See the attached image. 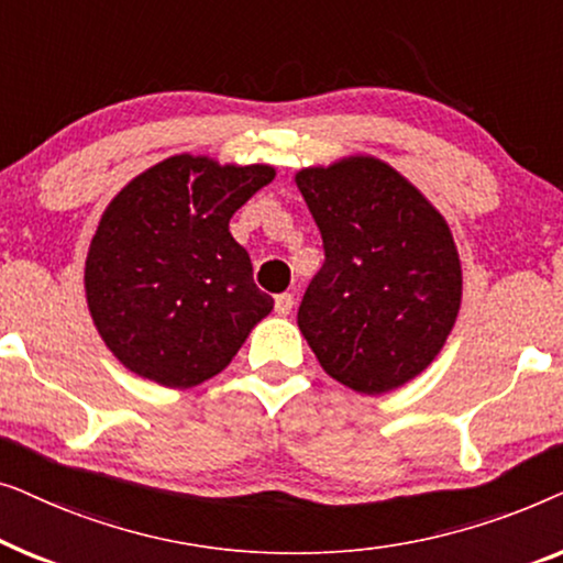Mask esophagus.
<instances>
[{
  "label": "esophagus",
  "instance_id": "obj_1",
  "mask_svg": "<svg viewBox=\"0 0 563 563\" xmlns=\"http://www.w3.org/2000/svg\"><path fill=\"white\" fill-rule=\"evenodd\" d=\"M291 307H295V295H289V291H284V295L276 297L274 310L279 312V314H289Z\"/></svg>",
  "mask_w": 563,
  "mask_h": 563
}]
</instances>
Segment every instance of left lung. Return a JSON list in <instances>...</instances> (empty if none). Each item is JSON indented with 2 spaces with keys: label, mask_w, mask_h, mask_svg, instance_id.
Segmentation results:
<instances>
[{
  "label": "left lung",
  "mask_w": 563,
  "mask_h": 563,
  "mask_svg": "<svg viewBox=\"0 0 563 563\" xmlns=\"http://www.w3.org/2000/svg\"><path fill=\"white\" fill-rule=\"evenodd\" d=\"M297 187L322 235L297 325L335 382L402 387L443 349L461 305L456 243L441 212L372 156L302 168Z\"/></svg>",
  "instance_id": "8db88e82"
}]
</instances>
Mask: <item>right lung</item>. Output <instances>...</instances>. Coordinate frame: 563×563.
Here are the masks:
<instances>
[{
  "label": "right lung",
  "mask_w": 563,
  "mask_h": 563,
  "mask_svg": "<svg viewBox=\"0 0 563 563\" xmlns=\"http://www.w3.org/2000/svg\"><path fill=\"white\" fill-rule=\"evenodd\" d=\"M272 179V166H220L184 153L112 199L84 284L91 320L122 366L164 387H195L220 374L274 310L228 228Z\"/></svg>",
  "instance_id": "add662e5"
}]
</instances>
